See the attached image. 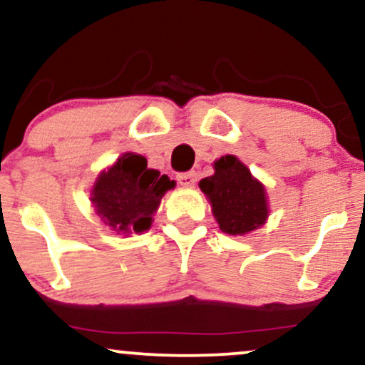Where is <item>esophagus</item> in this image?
Returning a JSON list of instances; mask_svg holds the SVG:
<instances>
[{
	"label": "esophagus",
	"mask_w": 365,
	"mask_h": 365,
	"mask_svg": "<svg viewBox=\"0 0 365 365\" xmlns=\"http://www.w3.org/2000/svg\"><path fill=\"white\" fill-rule=\"evenodd\" d=\"M177 180H178L180 185L192 187V185H195V182H197V173H195V171H185V173H178Z\"/></svg>",
	"instance_id": "34e87169"
}]
</instances>
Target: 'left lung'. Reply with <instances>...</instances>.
Wrapping results in <instances>:
<instances>
[{
	"instance_id": "left-lung-1",
	"label": "left lung",
	"mask_w": 365,
	"mask_h": 365,
	"mask_svg": "<svg viewBox=\"0 0 365 365\" xmlns=\"http://www.w3.org/2000/svg\"><path fill=\"white\" fill-rule=\"evenodd\" d=\"M200 190L209 197L221 232L244 235L264 225L267 217L266 192L235 156L215 163V175L200 180Z\"/></svg>"
}]
</instances>
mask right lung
<instances>
[{
  "mask_svg": "<svg viewBox=\"0 0 365 365\" xmlns=\"http://www.w3.org/2000/svg\"><path fill=\"white\" fill-rule=\"evenodd\" d=\"M175 187L168 175L148 168V159L123 154L104 171L92 188V202L103 221L115 232H145L166 190Z\"/></svg>",
  "mask_w": 365,
  "mask_h": 365,
  "instance_id": "add662e5",
  "label": "right lung"
}]
</instances>
